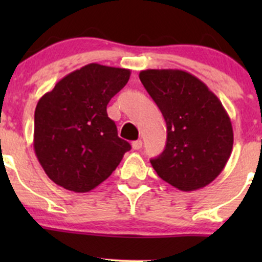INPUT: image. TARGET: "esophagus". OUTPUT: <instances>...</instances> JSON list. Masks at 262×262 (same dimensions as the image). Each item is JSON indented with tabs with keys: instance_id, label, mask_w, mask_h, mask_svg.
<instances>
[{
	"instance_id": "esophagus-1",
	"label": "esophagus",
	"mask_w": 262,
	"mask_h": 262,
	"mask_svg": "<svg viewBox=\"0 0 262 262\" xmlns=\"http://www.w3.org/2000/svg\"><path fill=\"white\" fill-rule=\"evenodd\" d=\"M132 148H133L134 150H138L142 148V141L141 139H138V141H134L133 143H132Z\"/></svg>"
}]
</instances>
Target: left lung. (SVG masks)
Wrapping results in <instances>:
<instances>
[{"mask_svg":"<svg viewBox=\"0 0 262 262\" xmlns=\"http://www.w3.org/2000/svg\"><path fill=\"white\" fill-rule=\"evenodd\" d=\"M139 78L167 125L165 150L150 160L157 175L181 191L209 185L233 147L231 119L221 100L181 70H146Z\"/></svg>","mask_w":262,"mask_h":262,"instance_id":"8db88e82","label":"left lung"}]
</instances>
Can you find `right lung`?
I'll return each instance as SVG.
<instances>
[{
  "label": "right lung",
  "instance_id": "obj_1",
  "mask_svg": "<svg viewBox=\"0 0 262 262\" xmlns=\"http://www.w3.org/2000/svg\"><path fill=\"white\" fill-rule=\"evenodd\" d=\"M129 77L125 68L90 63L39 99L34 150L53 182L71 191L89 192L118 167L130 144L118 137L106 106Z\"/></svg>",
  "mask_w": 262,
  "mask_h": 262
}]
</instances>
